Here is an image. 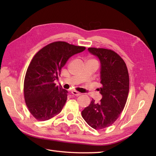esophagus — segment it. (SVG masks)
I'll use <instances>...</instances> for the list:
<instances>
[{
  "instance_id": "34e87169",
  "label": "esophagus",
  "mask_w": 156,
  "mask_h": 156,
  "mask_svg": "<svg viewBox=\"0 0 156 156\" xmlns=\"http://www.w3.org/2000/svg\"><path fill=\"white\" fill-rule=\"evenodd\" d=\"M71 93L73 94V95H74V96H76V97H78V96H80L81 94L80 93V92H77V91H76V90H72V92H71Z\"/></svg>"
}]
</instances>
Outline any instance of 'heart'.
Here are the masks:
<instances>
[{
	"mask_svg": "<svg viewBox=\"0 0 156 156\" xmlns=\"http://www.w3.org/2000/svg\"><path fill=\"white\" fill-rule=\"evenodd\" d=\"M89 60H92V61H96L95 59H89Z\"/></svg>",
	"mask_w": 156,
	"mask_h": 156,
	"instance_id": "1",
	"label": "heart"
}]
</instances>
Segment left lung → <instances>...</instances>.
Segmentation results:
<instances>
[{
	"label": "left lung",
	"instance_id": "1",
	"mask_svg": "<svg viewBox=\"0 0 156 156\" xmlns=\"http://www.w3.org/2000/svg\"><path fill=\"white\" fill-rule=\"evenodd\" d=\"M88 49L100 59L102 87L98 91L102 98L98 103L92 99L82 116L91 127L100 130L113 124L123 110L129 91V73L125 62L115 51L105 48Z\"/></svg>",
	"mask_w": 156,
	"mask_h": 156
}]
</instances>
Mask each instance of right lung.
Returning <instances> with one entry per match:
<instances>
[{
    "mask_svg": "<svg viewBox=\"0 0 156 156\" xmlns=\"http://www.w3.org/2000/svg\"><path fill=\"white\" fill-rule=\"evenodd\" d=\"M85 49L65 41H55L34 56L26 72L23 91L26 105L37 120H49L61 112L68 91L54 82L68 59Z\"/></svg>",
    "mask_w": 156,
    "mask_h": 156,
    "instance_id": "right-lung-1",
    "label": "right lung"
}]
</instances>
